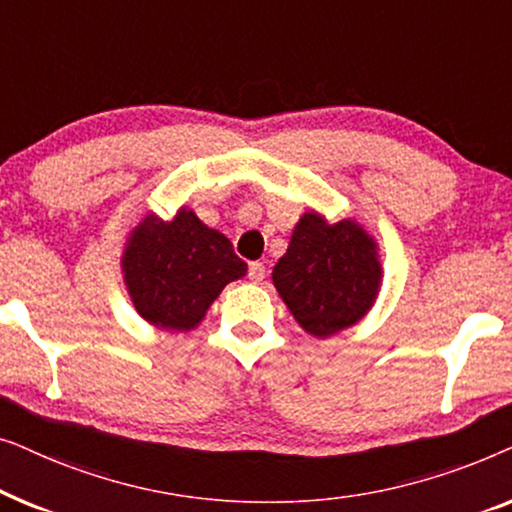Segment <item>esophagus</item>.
Returning <instances> with one entry per match:
<instances>
[{"label": "esophagus", "instance_id": "esophagus-1", "mask_svg": "<svg viewBox=\"0 0 512 512\" xmlns=\"http://www.w3.org/2000/svg\"><path fill=\"white\" fill-rule=\"evenodd\" d=\"M249 279H251V282H254V284L263 282V279H265V265L258 263V261L249 263Z\"/></svg>", "mask_w": 512, "mask_h": 512}]
</instances>
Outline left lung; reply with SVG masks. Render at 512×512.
I'll return each mask as SVG.
<instances>
[{"instance_id":"left-lung-1","label":"left lung","mask_w":512,"mask_h":512,"mask_svg":"<svg viewBox=\"0 0 512 512\" xmlns=\"http://www.w3.org/2000/svg\"><path fill=\"white\" fill-rule=\"evenodd\" d=\"M375 244L352 221L305 214L272 270L279 296L307 333L326 338L370 310L380 286Z\"/></svg>"}]
</instances>
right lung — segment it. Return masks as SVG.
<instances>
[{"mask_svg": "<svg viewBox=\"0 0 512 512\" xmlns=\"http://www.w3.org/2000/svg\"><path fill=\"white\" fill-rule=\"evenodd\" d=\"M125 284L137 312L167 331H188L247 263L219 230L179 209L174 221L146 219L123 256Z\"/></svg>", "mask_w": 512, "mask_h": 512, "instance_id": "add662e5", "label": "right lung"}]
</instances>
